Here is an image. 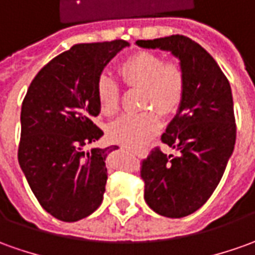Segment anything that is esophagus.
Wrapping results in <instances>:
<instances>
[{
  "mask_svg": "<svg viewBox=\"0 0 255 255\" xmlns=\"http://www.w3.org/2000/svg\"><path fill=\"white\" fill-rule=\"evenodd\" d=\"M136 155L139 157H146V155H148V152L146 150H138V152H135Z\"/></svg>",
  "mask_w": 255,
  "mask_h": 255,
  "instance_id": "1",
  "label": "esophagus"
}]
</instances>
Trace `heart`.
I'll return each instance as SVG.
<instances>
[{
    "mask_svg": "<svg viewBox=\"0 0 255 255\" xmlns=\"http://www.w3.org/2000/svg\"><path fill=\"white\" fill-rule=\"evenodd\" d=\"M124 84L142 89V109H156L162 116L176 113L186 92V75L181 65L164 62L163 57L150 51H136L119 65ZM96 98L102 113L113 116L120 107V88L113 78L100 75ZM160 129V120L153 112L128 114L109 127V138L129 149H141Z\"/></svg>",
    "mask_w": 255,
    "mask_h": 255,
    "instance_id": "obj_1",
    "label": "heart"
}]
</instances>
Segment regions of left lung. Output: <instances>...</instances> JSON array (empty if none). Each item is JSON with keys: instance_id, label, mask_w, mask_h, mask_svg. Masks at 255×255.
I'll return each instance as SVG.
<instances>
[{"instance_id": "8db88e82", "label": "left lung", "mask_w": 255, "mask_h": 255, "mask_svg": "<svg viewBox=\"0 0 255 255\" xmlns=\"http://www.w3.org/2000/svg\"><path fill=\"white\" fill-rule=\"evenodd\" d=\"M135 44L170 51L186 75L181 105L162 135V142L177 153L166 155L156 148L141 167L143 198L150 209L166 218H183L212 195L235 149L230 84L212 55L186 36L136 40Z\"/></svg>"}]
</instances>
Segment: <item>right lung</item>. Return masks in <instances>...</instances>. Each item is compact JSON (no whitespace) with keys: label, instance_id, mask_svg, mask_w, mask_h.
<instances>
[{"label":"right lung","instance_id":"obj_1","mask_svg":"<svg viewBox=\"0 0 255 255\" xmlns=\"http://www.w3.org/2000/svg\"><path fill=\"white\" fill-rule=\"evenodd\" d=\"M126 40L75 44L34 77L20 112L18 160L34 197L62 222L93 214L103 201L106 157L119 149L85 148L103 131L92 121L100 113L96 82Z\"/></svg>","mask_w":255,"mask_h":255}]
</instances>
